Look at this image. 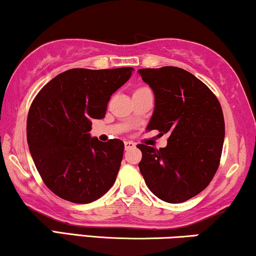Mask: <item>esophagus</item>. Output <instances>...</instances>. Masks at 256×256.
<instances>
[{
	"label": "esophagus",
	"instance_id": "obj_1",
	"mask_svg": "<svg viewBox=\"0 0 256 256\" xmlns=\"http://www.w3.org/2000/svg\"><path fill=\"white\" fill-rule=\"evenodd\" d=\"M124 144H125V150H131V148H133V147H136V144L133 142V141H125Z\"/></svg>",
	"mask_w": 256,
	"mask_h": 256
}]
</instances>
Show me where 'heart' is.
I'll list each match as a JSON object with an SVG mask.
<instances>
[{"label":"heart","instance_id":"heart-1","mask_svg":"<svg viewBox=\"0 0 256 256\" xmlns=\"http://www.w3.org/2000/svg\"><path fill=\"white\" fill-rule=\"evenodd\" d=\"M139 90H140V88H139Z\"/></svg>","mask_w":256,"mask_h":256}]
</instances>
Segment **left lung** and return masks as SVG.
<instances>
[{"label": "left lung", "mask_w": 256, "mask_h": 256, "mask_svg": "<svg viewBox=\"0 0 256 256\" xmlns=\"http://www.w3.org/2000/svg\"><path fill=\"white\" fill-rule=\"evenodd\" d=\"M141 78L155 94L148 130L169 133L164 148L138 144L140 172L152 193L169 204H180L202 192L218 169L224 116L209 87L177 66L141 68Z\"/></svg>", "instance_id": "left-lung-1"}]
</instances>
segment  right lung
Listing matches in <instances>:
<instances>
[{"mask_svg":"<svg viewBox=\"0 0 256 256\" xmlns=\"http://www.w3.org/2000/svg\"><path fill=\"white\" fill-rule=\"evenodd\" d=\"M133 68H71L44 85L30 106L28 142L46 186L74 204H90L114 185L124 142L90 138L92 118L102 120L112 93Z\"/></svg>","mask_w":256,"mask_h":256,"instance_id":"1","label":"right lung"}]
</instances>
